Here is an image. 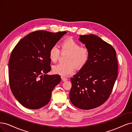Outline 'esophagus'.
Segmentation results:
<instances>
[{
    "instance_id": "34e87169",
    "label": "esophagus",
    "mask_w": 132,
    "mask_h": 132,
    "mask_svg": "<svg viewBox=\"0 0 132 132\" xmlns=\"http://www.w3.org/2000/svg\"><path fill=\"white\" fill-rule=\"evenodd\" d=\"M61 79H62V81H63V82H65V81H66V80H67V79L66 78V77H65L64 76H61Z\"/></svg>"
}]
</instances>
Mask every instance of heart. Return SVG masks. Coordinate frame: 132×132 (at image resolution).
I'll return each instance as SVG.
<instances>
[{"label": "heart", "instance_id": "b5f03b06", "mask_svg": "<svg viewBox=\"0 0 132 132\" xmlns=\"http://www.w3.org/2000/svg\"><path fill=\"white\" fill-rule=\"evenodd\" d=\"M62 52L68 53L66 57V63H58L53 67L54 73L62 76H67L73 73L75 67L80 69L87 62L89 57V52L88 49L80 47V45L72 39H66L61 44ZM60 50L56 46L51 48L49 51V58L53 62L57 60Z\"/></svg>", "mask_w": 132, "mask_h": 132}]
</instances>
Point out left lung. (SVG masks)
Returning <instances> with one entry per match:
<instances>
[{"mask_svg": "<svg viewBox=\"0 0 132 132\" xmlns=\"http://www.w3.org/2000/svg\"><path fill=\"white\" fill-rule=\"evenodd\" d=\"M89 52L87 62L73 77L70 99L82 110L99 107L108 99L118 75L116 53L112 45L95 35L79 36Z\"/></svg>", "mask_w": 132, "mask_h": 132, "instance_id": "1", "label": "left lung"}]
</instances>
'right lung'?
Segmentation results:
<instances>
[{"mask_svg":"<svg viewBox=\"0 0 132 132\" xmlns=\"http://www.w3.org/2000/svg\"><path fill=\"white\" fill-rule=\"evenodd\" d=\"M66 33L33 32L21 39L12 50L9 61L10 87L24 107L33 110L43 107L61 82L59 75L46 73L51 70L50 49Z\"/></svg>","mask_w":132,"mask_h":132,"instance_id":"obj_1","label":"right lung"}]
</instances>
